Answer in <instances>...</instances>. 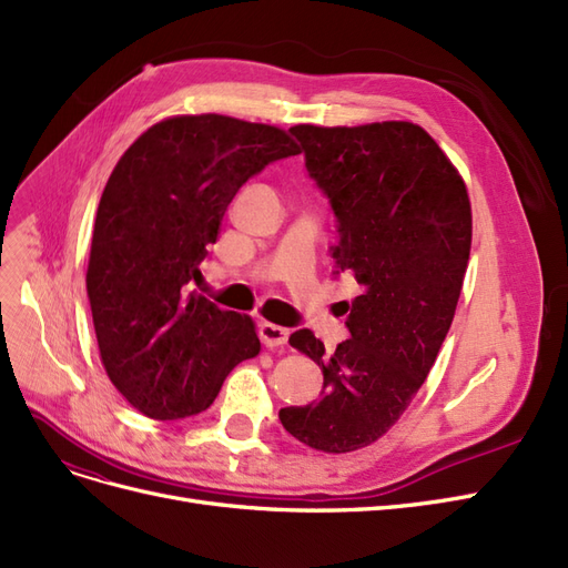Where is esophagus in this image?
<instances>
[{
  "label": "esophagus",
  "instance_id": "obj_1",
  "mask_svg": "<svg viewBox=\"0 0 568 568\" xmlns=\"http://www.w3.org/2000/svg\"><path fill=\"white\" fill-rule=\"evenodd\" d=\"M287 337H290L287 327L273 325V323H262V325H260V339H262L264 346H268V349H273V346L287 344Z\"/></svg>",
  "mask_w": 568,
  "mask_h": 568
}]
</instances>
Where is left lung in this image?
Returning a JSON list of instances; mask_svg holds the SVG:
<instances>
[{
    "label": "left lung",
    "instance_id": "1",
    "mask_svg": "<svg viewBox=\"0 0 568 568\" xmlns=\"http://www.w3.org/2000/svg\"><path fill=\"white\" fill-rule=\"evenodd\" d=\"M339 222L337 273L361 285L352 337L325 352L311 331L290 344L318 363L316 404L283 408V427L321 453L375 444L406 413L448 335L471 247L467 186L419 124L290 126Z\"/></svg>",
    "mask_w": 568,
    "mask_h": 568
}]
</instances>
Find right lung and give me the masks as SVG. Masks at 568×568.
I'll use <instances>...</instances> for the list:
<instances>
[{"label":"right lung","mask_w":568,"mask_h":568,"mask_svg":"<svg viewBox=\"0 0 568 568\" xmlns=\"http://www.w3.org/2000/svg\"><path fill=\"white\" fill-rule=\"evenodd\" d=\"M297 153L281 126L174 115L149 126L108 176L87 295L103 368L145 417L207 410L235 365L260 354L254 321L195 295L191 281L237 189Z\"/></svg>","instance_id":"add662e5"}]
</instances>
